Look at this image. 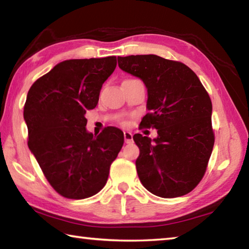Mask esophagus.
<instances>
[{"mask_svg": "<svg viewBox=\"0 0 249 249\" xmlns=\"http://www.w3.org/2000/svg\"><path fill=\"white\" fill-rule=\"evenodd\" d=\"M124 141L126 144H129V142H133V134L128 132V130H125L124 132Z\"/></svg>", "mask_w": 249, "mask_h": 249, "instance_id": "obj_1", "label": "esophagus"}]
</instances>
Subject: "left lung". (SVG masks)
Returning a JSON list of instances; mask_svg holds the SVG:
<instances>
[{
  "label": "left lung",
  "instance_id": "8db88e82",
  "mask_svg": "<svg viewBox=\"0 0 249 249\" xmlns=\"http://www.w3.org/2000/svg\"><path fill=\"white\" fill-rule=\"evenodd\" d=\"M120 68L141 79L149 113L141 125L157 129L151 140L135 134L140 148L136 169L142 184L160 197L192 191L214 146L212 102L197 75L183 64L156 54L117 57Z\"/></svg>",
  "mask_w": 249,
  "mask_h": 249
}]
</instances>
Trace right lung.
Segmentation results:
<instances>
[{
  "mask_svg": "<svg viewBox=\"0 0 249 249\" xmlns=\"http://www.w3.org/2000/svg\"><path fill=\"white\" fill-rule=\"evenodd\" d=\"M115 68V56L61 61L27 93L24 120L29 150L52 187L68 199L96 195L124 144L123 132L113 126L93 136L84 116L96 107Z\"/></svg>",
  "mask_w": 249,
  "mask_h": 249,
  "instance_id": "1",
  "label": "right lung"
}]
</instances>
